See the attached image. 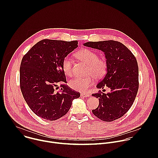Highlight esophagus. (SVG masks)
<instances>
[{
    "instance_id": "34e87169",
    "label": "esophagus",
    "mask_w": 158,
    "mask_h": 158,
    "mask_svg": "<svg viewBox=\"0 0 158 158\" xmlns=\"http://www.w3.org/2000/svg\"><path fill=\"white\" fill-rule=\"evenodd\" d=\"M81 96L83 97V98H88L90 96V94L88 93H82L81 94Z\"/></svg>"
}]
</instances>
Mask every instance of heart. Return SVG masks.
Returning a JSON list of instances; mask_svg holds the SVG:
<instances>
[{
  "label": "heart",
  "instance_id": "heart-1",
  "mask_svg": "<svg viewBox=\"0 0 158 158\" xmlns=\"http://www.w3.org/2000/svg\"><path fill=\"white\" fill-rule=\"evenodd\" d=\"M77 57L87 64L86 77H76L69 81V85L75 91L84 92L94 83V77L102 79L106 74L108 64L104 57H98V54L93 50L83 49L76 54ZM62 70L67 76L73 74V64L70 57L65 56L62 63Z\"/></svg>",
  "mask_w": 158,
  "mask_h": 158
}]
</instances>
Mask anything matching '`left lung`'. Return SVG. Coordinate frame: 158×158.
<instances>
[{
    "mask_svg": "<svg viewBox=\"0 0 158 158\" xmlns=\"http://www.w3.org/2000/svg\"><path fill=\"white\" fill-rule=\"evenodd\" d=\"M84 45L103 51L108 64L107 73L97 87H109L110 92L105 94L99 91L93 94L99 100L98 107L93 110V113L103 121H115L126 113L136 97L139 88L137 60L118 41L87 42Z\"/></svg>",
    "mask_w": 158,
    "mask_h": 158,
    "instance_id": "8db88e82",
    "label": "left lung"
}]
</instances>
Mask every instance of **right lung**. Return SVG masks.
<instances>
[{
  "label": "right lung",
  "instance_id": "1",
  "mask_svg": "<svg viewBox=\"0 0 158 158\" xmlns=\"http://www.w3.org/2000/svg\"><path fill=\"white\" fill-rule=\"evenodd\" d=\"M78 42L43 39L24 56L20 67V87L23 97L34 113L54 121L67 114L80 93L65 83L63 59L76 49ZM61 89L57 92V84Z\"/></svg>",
  "mask_w": 158,
  "mask_h": 158
}]
</instances>
